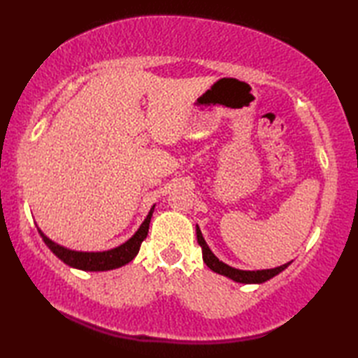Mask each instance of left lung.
Here are the masks:
<instances>
[{"mask_svg": "<svg viewBox=\"0 0 358 358\" xmlns=\"http://www.w3.org/2000/svg\"><path fill=\"white\" fill-rule=\"evenodd\" d=\"M196 235H198V243L202 249V258L203 262L211 268V271L224 275V276H229L233 281L236 282H244V284H253V282H264L267 280L273 278L275 275H278L280 272H282L284 268L287 266H290V262L280 267H275V268H267V271H257V272H250V271H238V268H233L227 264H224L222 261L217 259L211 250L208 249V245L206 243V239L202 238V233L199 230L198 225H196Z\"/></svg>", "mask_w": 358, "mask_h": 358, "instance_id": "8db88e82", "label": "left lung"}]
</instances>
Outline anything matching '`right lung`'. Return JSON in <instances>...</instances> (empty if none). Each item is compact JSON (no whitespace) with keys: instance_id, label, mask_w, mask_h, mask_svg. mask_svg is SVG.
<instances>
[{"instance_id":"obj_1","label":"right lung","mask_w":358,"mask_h":358,"mask_svg":"<svg viewBox=\"0 0 358 358\" xmlns=\"http://www.w3.org/2000/svg\"><path fill=\"white\" fill-rule=\"evenodd\" d=\"M152 210H155V207L150 210L147 220L142 222L141 229L136 231V235L133 238L128 239L125 244H122L119 247H115V249L108 250V252L87 253V252H74V250L64 249V247L52 243L49 238L43 235L41 230H38V231H40L43 241H45V244L49 247L50 250H52L55 257H58L64 262V264L76 267V268H82V271H90V272L111 271V268H117V267L128 264V262L133 261V258L138 253L142 241L148 235Z\"/></svg>"}]
</instances>
